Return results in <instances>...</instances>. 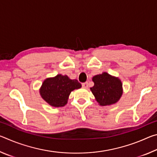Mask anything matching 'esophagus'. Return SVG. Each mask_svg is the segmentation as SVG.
Wrapping results in <instances>:
<instances>
[{"instance_id": "34e87169", "label": "esophagus", "mask_w": 157, "mask_h": 157, "mask_svg": "<svg viewBox=\"0 0 157 157\" xmlns=\"http://www.w3.org/2000/svg\"><path fill=\"white\" fill-rule=\"evenodd\" d=\"M82 87L84 89H87L88 88V82H84V83H82Z\"/></svg>"}]
</instances>
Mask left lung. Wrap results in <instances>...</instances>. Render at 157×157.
Returning <instances> with one entry per match:
<instances>
[{"label": "left lung", "instance_id": "8db88e82", "mask_svg": "<svg viewBox=\"0 0 157 157\" xmlns=\"http://www.w3.org/2000/svg\"><path fill=\"white\" fill-rule=\"evenodd\" d=\"M94 86L91 91L100 106L115 104L123 94V84L118 78L104 72L92 79Z\"/></svg>", "mask_w": 157, "mask_h": 157}]
</instances>
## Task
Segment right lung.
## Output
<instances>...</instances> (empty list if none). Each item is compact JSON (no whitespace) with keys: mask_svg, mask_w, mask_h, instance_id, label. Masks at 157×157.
Here are the masks:
<instances>
[{"mask_svg":"<svg viewBox=\"0 0 157 157\" xmlns=\"http://www.w3.org/2000/svg\"><path fill=\"white\" fill-rule=\"evenodd\" d=\"M82 87L77 79H71L61 74L47 78L42 84L39 92L47 103L55 107H63L67 104L69 95L73 90Z\"/></svg>","mask_w":157,"mask_h":157,"instance_id":"obj_1","label":"right lung"}]
</instances>
